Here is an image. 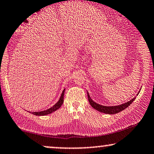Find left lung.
I'll return each instance as SVG.
<instances>
[{"instance_id":"8db88e82","label":"left lung","mask_w":154,"mask_h":154,"mask_svg":"<svg viewBox=\"0 0 154 154\" xmlns=\"http://www.w3.org/2000/svg\"><path fill=\"white\" fill-rule=\"evenodd\" d=\"M88 101L90 103V105L93 107L96 110L100 112H103L105 114H109V115H113V114L118 113L119 112L124 110V109L128 107L131 103H133V101L136 99V97H134L133 99H131L130 101L125 103L122 105H117V106H103V105H99L96 103H95L90 97V95L88 93Z\"/></svg>"}]
</instances>
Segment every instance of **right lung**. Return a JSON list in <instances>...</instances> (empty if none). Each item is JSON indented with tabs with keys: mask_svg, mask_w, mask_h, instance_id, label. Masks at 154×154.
Segmentation results:
<instances>
[{
	"mask_svg": "<svg viewBox=\"0 0 154 154\" xmlns=\"http://www.w3.org/2000/svg\"><path fill=\"white\" fill-rule=\"evenodd\" d=\"M64 91H65V89L63 90L62 93H61V97H60L59 101H58L53 107H51V108L46 109V110H44V111H41V112H32V114H33V115H37V116H44V115H49V114H51V112H53L57 110V109H59V107L61 106V105H62V104L63 103V95H64Z\"/></svg>",
	"mask_w": 154,
	"mask_h": 154,
	"instance_id": "right-lung-1",
	"label": "right lung"
}]
</instances>
